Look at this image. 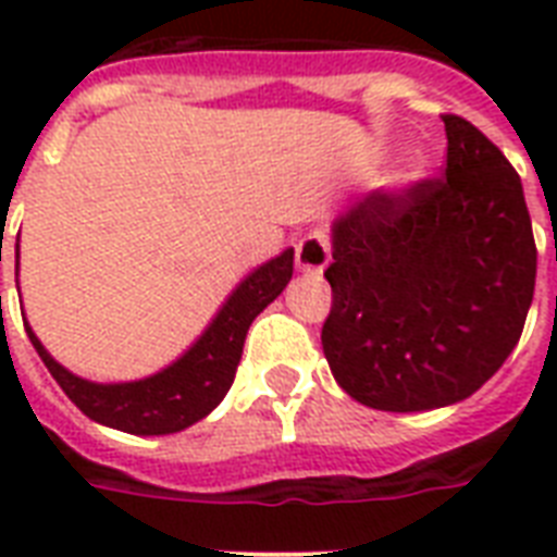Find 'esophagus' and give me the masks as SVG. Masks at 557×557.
<instances>
[{"label":"esophagus","instance_id":"obj_1","mask_svg":"<svg viewBox=\"0 0 557 557\" xmlns=\"http://www.w3.org/2000/svg\"><path fill=\"white\" fill-rule=\"evenodd\" d=\"M330 265V236L321 227H314L297 243V269L306 274H318Z\"/></svg>","mask_w":557,"mask_h":557}]
</instances>
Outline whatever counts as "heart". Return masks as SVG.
<instances>
[{
  "label": "heart",
  "instance_id": "obj_1",
  "mask_svg": "<svg viewBox=\"0 0 557 557\" xmlns=\"http://www.w3.org/2000/svg\"><path fill=\"white\" fill-rule=\"evenodd\" d=\"M405 178H413V170H405Z\"/></svg>",
  "mask_w": 557,
  "mask_h": 557
}]
</instances>
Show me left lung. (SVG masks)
Segmentation results:
<instances>
[{"instance_id":"1","label":"left lung","mask_w":557,"mask_h":557,"mask_svg":"<svg viewBox=\"0 0 557 557\" xmlns=\"http://www.w3.org/2000/svg\"><path fill=\"white\" fill-rule=\"evenodd\" d=\"M445 176L372 190L332 222L323 356L375 410L457 405L518 347L537 248L523 185L474 124L442 115Z\"/></svg>"}]
</instances>
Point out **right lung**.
<instances>
[{"instance_id":"right-lung-1","label":"right lung","mask_w":557,"mask_h":557,"mask_svg":"<svg viewBox=\"0 0 557 557\" xmlns=\"http://www.w3.org/2000/svg\"><path fill=\"white\" fill-rule=\"evenodd\" d=\"M16 265H20V243H16ZM292 271H295V248H286L274 260L262 262L260 269H253L227 295L216 318L208 323V330L201 332L185 356L156 375L138 381L98 384L81 379L48 356V349L39 344L28 323L25 332L65 396L89 419L135 436H164L196 424L225 398L234 384L236 364L243 358L248 326L288 286Z\"/></svg>"}]
</instances>
